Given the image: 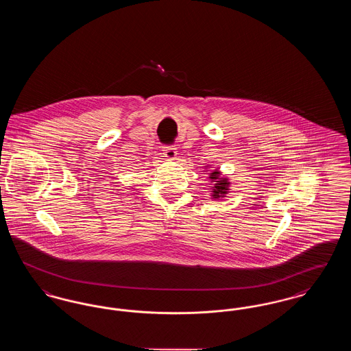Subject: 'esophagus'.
Here are the masks:
<instances>
[{
    "label": "esophagus",
    "mask_w": 351,
    "mask_h": 351,
    "mask_svg": "<svg viewBox=\"0 0 351 351\" xmlns=\"http://www.w3.org/2000/svg\"><path fill=\"white\" fill-rule=\"evenodd\" d=\"M163 155L169 159V160H173L176 156H178V151L175 147H172V146H166L165 149H163Z\"/></svg>",
    "instance_id": "34e87169"
}]
</instances>
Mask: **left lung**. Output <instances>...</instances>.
Returning <instances> with one entry per match:
<instances>
[{"mask_svg":"<svg viewBox=\"0 0 351 351\" xmlns=\"http://www.w3.org/2000/svg\"><path fill=\"white\" fill-rule=\"evenodd\" d=\"M222 173L219 172V169H210L209 172V176L208 179L210 180L209 183L213 184V186H210V197L215 199V200H219V199H223L226 197V195L229 193L230 191V182L226 176H221Z\"/></svg>","mask_w":351,"mask_h":351,"instance_id":"1","label":"left lung"}]
</instances>
